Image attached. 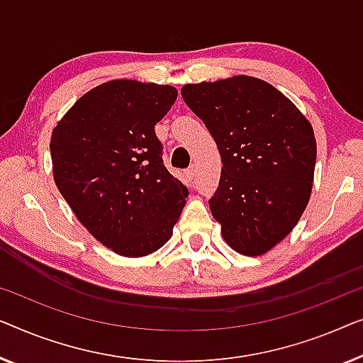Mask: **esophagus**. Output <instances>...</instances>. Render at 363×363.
I'll return each mask as SVG.
<instances>
[{
	"label": "esophagus",
	"instance_id": "1",
	"mask_svg": "<svg viewBox=\"0 0 363 363\" xmlns=\"http://www.w3.org/2000/svg\"><path fill=\"white\" fill-rule=\"evenodd\" d=\"M186 176H187V179H194V177H196V166L192 164L191 167H187Z\"/></svg>",
	"mask_w": 363,
	"mask_h": 363
}]
</instances>
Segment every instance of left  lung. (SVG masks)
I'll list each match as a JSON object with an SVG mask.
<instances>
[{"label": "left lung", "instance_id": "left-lung-1", "mask_svg": "<svg viewBox=\"0 0 363 363\" xmlns=\"http://www.w3.org/2000/svg\"><path fill=\"white\" fill-rule=\"evenodd\" d=\"M181 94L220 151V182L208 203L223 238L247 257L269 252L309 202L313 126L281 91L248 75L187 84Z\"/></svg>", "mask_w": 363, "mask_h": 363}]
</instances>
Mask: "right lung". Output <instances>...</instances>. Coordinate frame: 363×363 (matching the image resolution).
Returning <instances> with one entry per match:
<instances>
[{
    "mask_svg": "<svg viewBox=\"0 0 363 363\" xmlns=\"http://www.w3.org/2000/svg\"><path fill=\"white\" fill-rule=\"evenodd\" d=\"M171 85L105 82L75 101L50 136L54 181L75 217L121 257H146L172 235L187 187L162 162L155 126Z\"/></svg>",
    "mask_w": 363,
    "mask_h": 363,
    "instance_id": "add662e5",
    "label": "right lung"
}]
</instances>
